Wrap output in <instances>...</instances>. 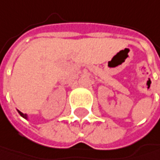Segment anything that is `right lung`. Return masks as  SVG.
Here are the masks:
<instances>
[{
	"label": "right lung",
	"mask_w": 160,
	"mask_h": 160,
	"mask_svg": "<svg viewBox=\"0 0 160 160\" xmlns=\"http://www.w3.org/2000/svg\"><path fill=\"white\" fill-rule=\"evenodd\" d=\"M18 112L20 113V115H21V116H22L23 118H26V119H28V115H27V114H25V113H22V112H20V111H18Z\"/></svg>",
	"instance_id": "add662e5"
}]
</instances>
